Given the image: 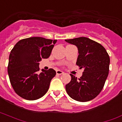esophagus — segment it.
Segmentation results:
<instances>
[{"mask_svg": "<svg viewBox=\"0 0 122 122\" xmlns=\"http://www.w3.org/2000/svg\"><path fill=\"white\" fill-rule=\"evenodd\" d=\"M56 74H64V72L62 71H60V70H57L56 71Z\"/></svg>", "mask_w": 122, "mask_h": 122, "instance_id": "obj_1", "label": "esophagus"}]
</instances>
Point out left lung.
<instances>
[{"mask_svg": "<svg viewBox=\"0 0 122 122\" xmlns=\"http://www.w3.org/2000/svg\"><path fill=\"white\" fill-rule=\"evenodd\" d=\"M65 41L78 48L76 65L83 69L79 79L70 74L71 80L66 85L67 93L77 101H91L99 94L107 79L110 63L109 55L101 44L87 37Z\"/></svg>", "mask_w": 122, "mask_h": 122, "instance_id": "left-lung-1", "label": "left lung"}]
</instances>
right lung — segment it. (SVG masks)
<instances>
[{"label": "right lung", "instance_id": "add662e5", "mask_svg": "<svg viewBox=\"0 0 122 122\" xmlns=\"http://www.w3.org/2000/svg\"><path fill=\"white\" fill-rule=\"evenodd\" d=\"M56 40L33 37L19 41L11 51L7 72L16 93L29 101L38 99L49 89L51 80L56 75L53 69L39 71L42 58H48Z\"/></svg>", "mask_w": 122, "mask_h": 122}]
</instances>
